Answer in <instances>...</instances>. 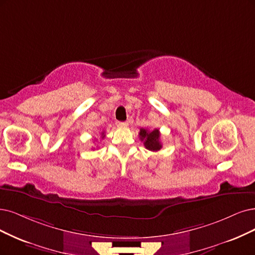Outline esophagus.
<instances>
[{
  "label": "esophagus",
  "mask_w": 255,
  "mask_h": 255,
  "mask_svg": "<svg viewBox=\"0 0 255 255\" xmlns=\"http://www.w3.org/2000/svg\"><path fill=\"white\" fill-rule=\"evenodd\" d=\"M116 125L119 127V128H125L128 126V123L126 122H117Z\"/></svg>",
  "instance_id": "obj_1"
}]
</instances>
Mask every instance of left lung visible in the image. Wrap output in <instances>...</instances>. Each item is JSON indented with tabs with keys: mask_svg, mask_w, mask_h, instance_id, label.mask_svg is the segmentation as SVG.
I'll use <instances>...</instances> for the list:
<instances>
[{
	"mask_svg": "<svg viewBox=\"0 0 255 255\" xmlns=\"http://www.w3.org/2000/svg\"><path fill=\"white\" fill-rule=\"evenodd\" d=\"M138 135L140 140L144 142V146L146 147V149L150 150V151H158L162 148L161 140H159L161 134H159L158 129L149 131L147 129L140 128Z\"/></svg>",
	"mask_w": 255,
	"mask_h": 255,
	"instance_id": "obj_1",
	"label": "left lung"
}]
</instances>
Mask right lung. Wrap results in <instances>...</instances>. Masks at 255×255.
<instances>
[{"label":"right lung","mask_w":255,"mask_h":255,"mask_svg":"<svg viewBox=\"0 0 255 255\" xmlns=\"http://www.w3.org/2000/svg\"><path fill=\"white\" fill-rule=\"evenodd\" d=\"M104 136H105V133L102 132V138H104Z\"/></svg>","instance_id":"add662e5"}]
</instances>
